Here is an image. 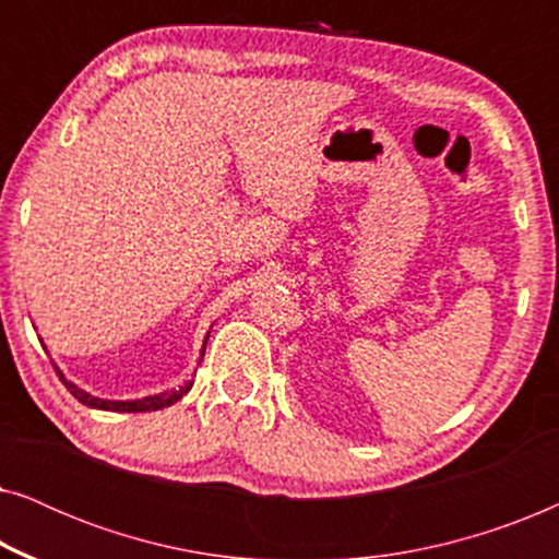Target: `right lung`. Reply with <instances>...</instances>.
Returning <instances> with one entry per match:
<instances>
[{
    "instance_id": "add662e5",
    "label": "right lung",
    "mask_w": 559,
    "mask_h": 559,
    "mask_svg": "<svg viewBox=\"0 0 559 559\" xmlns=\"http://www.w3.org/2000/svg\"><path fill=\"white\" fill-rule=\"evenodd\" d=\"M209 341V338H205ZM205 350V346H203ZM203 350H201V358H203ZM60 381H63L68 392H71L75 400L86 404V407H94V409H111V412H155V409H163V407H170L180 400L182 394L190 392V386H193V381H188V384H182L180 389H173V392H163V394H155V396H144V400H134V402H111V400H96V396H91L88 392H83L73 384V381H68L63 373L58 371Z\"/></svg>"
}]
</instances>
